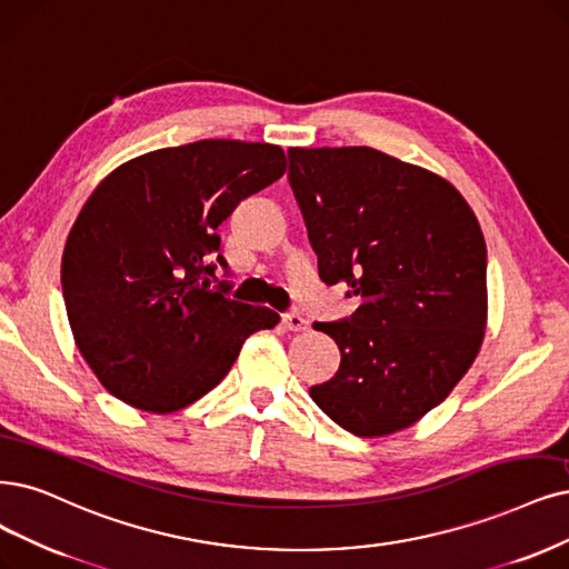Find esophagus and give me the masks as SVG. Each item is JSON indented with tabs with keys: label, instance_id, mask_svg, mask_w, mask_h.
<instances>
[{
	"label": "esophagus",
	"instance_id": "esophagus-1",
	"mask_svg": "<svg viewBox=\"0 0 569 569\" xmlns=\"http://www.w3.org/2000/svg\"><path fill=\"white\" fill-rule=\"evenodd\" d=\"M283 326H286L288 330H296V332H300V330H307L309 321H307L305 317H300V313L290 311V313H283Z\"/></svg>",
	"mask_w": 569,
	"mask_h": 569
}]
</instances>
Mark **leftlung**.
Here are the masks:
<instances>
[{
  "mask_svg": "<svg viewBox=\"0 0 569 569\" xmlns=\"http://www.w3.org/2000/svg\"><path fill=\"white\" fill-rule=\"evenodd\" d=\"M288 161L321 279L361 298L349 319L313 323L342 361L309 393L353 436L401 431L446 401L482 345L480 224L448 180L372 147H290Z\"/></svg>",
  "mask_w": 569,
  "mask_h": 569,
  "instance_id": "obj_1",
  "label": "left lung"
}]
</instances>
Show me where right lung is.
<instances>
[{
    "mask_svg": "<svg viewBox=\"0 0 569 569\" xmlns=\"http://www.w3.org/2000/svg\"><path fill=\"white\" fill-rule=\"evenodd\" d=\"M286 173L281 147L199 140L131 159L83 203L60 283L74 342L100 385L147 412H176L222 377L279 313L213 287L218 227Z\"/></svg>",
    "mask_w": 569,
    "mask_h": 569,
    "instance_id": "right-lung-1",
    "label": "right lung"
}]
</instances>
